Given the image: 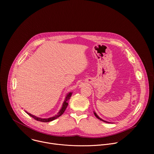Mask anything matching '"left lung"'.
<instances>
[{"label":"left lung","instance_id":"1","mask_svg":"<svg viewBox=\"0 0 154 154\" xmlns=\"http://www.w3.org/2000/svg\"><path fill=\"white\" fill-rule=\"evenodd\" d=\"M94 115H95V116L97 118V119H100V121H103V122H106V123H111V122H107V121H104V120H103V119H102L100 117H99V116L96 114V113L95 112H94Z\"/></svg>","mask_w":154,"mask_h":154}]
</instances>
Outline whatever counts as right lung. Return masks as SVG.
<instances>
[{
    "instance_id": "obj_1",
    "label": "right lung",
    "mask_w": 154,
    "mask_h": 154,
    "mask_svg": "<svg viewBox=\"0 0 154 154\" xmlns=\"http://www.w3.org/2000/svg\"><path fill=\"white\" fill-rule=\"evenodd\" d=\"M72 92H69V93L67 94L66 96L65 97V99L63 103V105H62V106L61 108V109H60L59 112L55 115L53 117H51V118H39V117H37L36 116H34L29 113H28L27 112L25 111L26 113H27L29 116H30L31 117H32L33 119H35V120L38 121H40V122H50V121H52L53 120H55V119L58 118V117H60V116H61L63 113L64 112L66 108H67L68 106V102H69V100L71 98V96H72Z\"/></svg>"
}]
</instances>
